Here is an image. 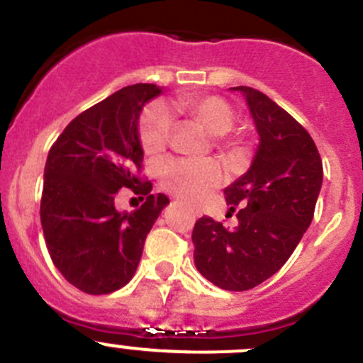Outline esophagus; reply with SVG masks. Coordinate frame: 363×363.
<instances>
[{
  "mask_svg": "<svg viewBox=\"0 0 363 363\" xmlns=\"http://www.w3.org/2000/svg\"><path fill=\"white\" fill-rule=\"evenodd\" d=\"M193 213H195L196 216H199V209H193Z\"/></svg>",
  "mask_w": 363,
  "mask_h": 363,
  "instance_id": "esophagus-1",
  "label": "esophagus"
}]
</instances>
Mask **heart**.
<instances>
[{
  "label": "heart",
  "instance_id": "1",
  "mask_svg": "<svg viewBox=\"0 0 363 363\" xmlns=\"http://www.w3.org/2000/svg\"><path fill=\"white\" fill-rule=\"evenodd\" d=\"M179 110L207 135L213 136L214 149L220 152L228 167L239 168L245 163L248 147L241 136L230 135L235 115L227 101L216 96L184 97L179 103ZM170 131L172 122L167 110L161 106L149 108L140 121V143L145 154L157 156L163 152L168 145ZM160 179L163 188L168 191L182 199L195 200L218 186L221 170L213 160H172L161 167Z\"/></svg>",
  "mask_w": 363,
  "mask_h": 363
}]
</instances>
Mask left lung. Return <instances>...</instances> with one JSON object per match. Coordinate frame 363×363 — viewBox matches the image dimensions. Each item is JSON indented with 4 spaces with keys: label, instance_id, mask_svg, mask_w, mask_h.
Returning a JSON list of instances; mask_svg holds the SVG:
<instances>
[{
    "label": "left lung",
    "instance_id": "1",
    "mask_svg": "<svg viewBox=\"0 0 363 363\" xmlns=\"http://www.w3.org/2000/svg\"><path fill=\"white\" fill-rule=\"evenodd\" d=\"M241 92L259 133L248 172L225 188L238 227L200 218L193 228L195 266L225 291H248L273 277L314 218L323 163L314 140L286 110L250 86Z\"/></svg>",
    "mask_w": 363,
    "mask_h": 363
}]
</instances>
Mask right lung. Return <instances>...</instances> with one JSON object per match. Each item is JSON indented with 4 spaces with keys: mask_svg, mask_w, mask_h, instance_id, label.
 <instances>
[{
    "mask_svg": "<svg viewBox=\"0 0 363 363\" xmlns=\"http://www.w3.org/2000/svg\"><path fill=\"white\" fill-rule=\"evenodd\" d=\"M161 92L149 83L122 88L77 115L48 154L40 200L45 245L67 282L86 294H110L133 279L147 234L170 203L135 175L143 161L140 113ZM125 187L146 196L131 213L114 207Z\"/></svg>",
    "mask_w": 363,
    "mask_h": 363,
    "instance_id": "1",
    "label": "right lung"
}]
</instances>
